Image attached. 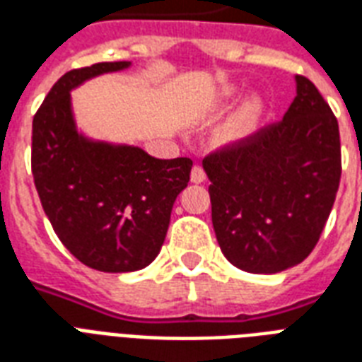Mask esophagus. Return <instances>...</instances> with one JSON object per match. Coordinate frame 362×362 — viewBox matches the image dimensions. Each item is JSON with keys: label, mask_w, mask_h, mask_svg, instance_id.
<instances>
[{"label": "esophagus", "mask_w": 362, "mask_h": 362, "mask_svg": "<svg viewBox=\"0 0 362 362\" xmlns=\"http://www.w3.org/2000/svg\"><path fill=\"white\" fill-rule=\"evenodd\" d=\"M206 175L205 170H203V167H199V165H195L192 169V182H195V184H201V182H205Z\"/></svg>", "instance_id": "1"}]
</instances>
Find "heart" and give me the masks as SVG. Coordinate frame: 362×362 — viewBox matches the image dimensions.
Returning <instances> with one entry per match:
<instances>
[{"mask_svg": "<svg viewBox=\"0 0 362 362\" xmlns=\"http://www.w3.org/2000/svg\"><path fill=\"white\" fill-rule=\"evenodd\" d=\"M222 95H224V98H233L237 95V89L235 87H228ZM262 114H264V102L258 96L247 100L235 114L231 115L230 119L226 121L224 125L218 129L216 142L218 144H233V142H239L243 138H247L248 134H252L256 131Z\"/></svg>", "mask_w": 362, "mask_h": 362, "instance_id": "b5f03b06", "label": "heart"}]
</instances>
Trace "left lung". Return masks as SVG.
I'll use <instances>...</instances> for the list:
<instances>
[{
    "instance_id": "obj_1",
    "label": "left lung",
    "mask_w": 362,
    "mask_h": 362,
    "mask_svg": "<svg viewBox=\"0 0 362 362\" xmlns=\"http://www.w3.org/2000/svg\"><path fill=\"white\" fill-rule=\"evenodd\" d=\"M212 226L228 260L279 273L315 248L341 176L340 131L313 83L296 76L285 117L203 159Z\"/></svg>"
}]
</instances>
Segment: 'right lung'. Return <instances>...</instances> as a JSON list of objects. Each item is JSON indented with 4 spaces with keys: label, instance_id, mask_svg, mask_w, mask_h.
<instances>
[{
    "label": "right lung",
    "instance_id": "1",
    "mask_svg": "<svg viewBox=\"0 0 362 362\" xmlns=\"http://www.w3.org/2000/svg\"><path fill=\"white\" fill-rule=\"evenodd\" d=\"M129 66L98 62L68 71L32 123V175L52 230L81 264L106 273L136 272L156 260L193 165L189 157L156 159L136 146L93 142L77 132L70 90Z\"/></svg>",
    "mask_w": 362,
    "mask_h": 362
}]
</instances>
